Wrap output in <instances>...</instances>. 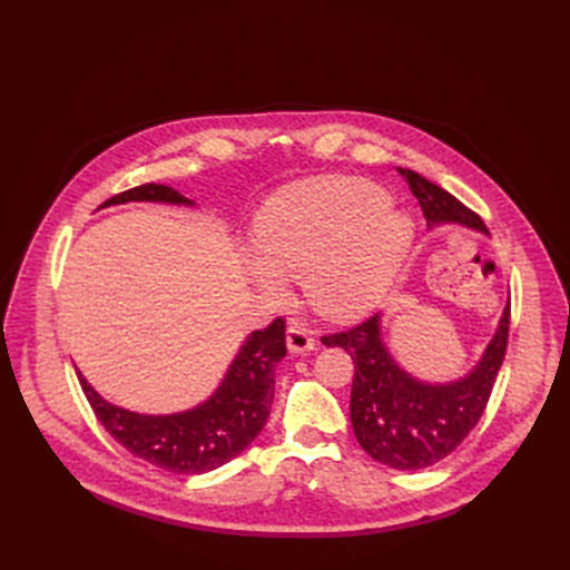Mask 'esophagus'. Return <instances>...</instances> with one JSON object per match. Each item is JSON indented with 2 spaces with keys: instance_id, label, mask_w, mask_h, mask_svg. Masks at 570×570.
<instances>
[{
  "instance_id": "esophagus-1",
  "label": "esophagus",
  "mask_w": 570,
  "mask_h": 570,
  "mask_svg": "<svg viewBox=\"0 0 570 570\" xmlns=\"http://www.w3.org/2000/svg\"><path fill=\"white\" fill-rule=\"evenodd\" d=\"M286 344H288L291 353H305V351H312L316 346V340H314V333L309 331L305 323L293 321L286 327Z\"/></svg>"
}]
</instances>
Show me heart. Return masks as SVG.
Wrapping results in <instances>:
<instances>
[{
    "label": "heart",
    "instance_id": "1",
    "mask_svg": "<svg viewBox=\"0 0 570 570\" xmlns=\"http://www.w3.org/2000/svg\"><path fill=\"white\" fill-rule=\"evenodd\" d=\"M413 224L387 194L361 177H318L269 200L256 219L258 282L284 295L281 277H305L316 312L355 318L393 284L411 247Z\"/></svg>",
    "mask_w": 570,
    "mask_h": 570
}]
</instances>
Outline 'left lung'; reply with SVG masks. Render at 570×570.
<instances>
[{"instance_id": "left-lung-1", "label": "left lung", "mask_w": 570, "mask_h": 570, "mask_svg": "<svg viewBox=\"0 0 570 570\" xmlns=\"http://www.w3.org/2000/svg\"><path fill=\"white\" fill-rule=\"evenodd\" d=\"M397 173L421 200L430 224L460 222L488 230L473 209L428 177L409 168H397ZM508 327L511 303L503 309L499 331L481 365L466 379L448 385L417 383L393 363L381 342L379 314L346 331L323 335L325 346H342L353 357L351 423L365 453L400 471L428 469L451 455L485 413L505 355Z\"/></svg>"}]
</instances>
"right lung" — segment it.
I'll use <instances>...</instances> for the list:
<instances>
[{
    "mask_svg": "<svg viewBox=\"0 0 570 570\" xmlns=\"http://www.w3.org/2000/svg\"><path fill=\"white\" fill-rule=\"evenodd\" d=\"M127 200L191 203L166 185H140L115 194L101 207ZM286 355V321L277 316L256 331L230 365L217 395L175 415H140L101 400L80 372L78 381L106 432L129 453L173 473H205L233 458L261 434L275 400V367Z\"/></svg>",
    "mask_w": 570,
    "mask_h": 570,
    "instance_id": "1",
    "label": "right lung"
}]
</instances>
